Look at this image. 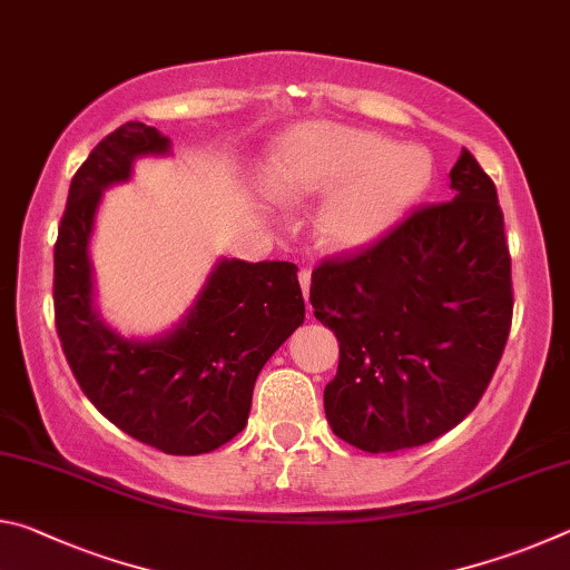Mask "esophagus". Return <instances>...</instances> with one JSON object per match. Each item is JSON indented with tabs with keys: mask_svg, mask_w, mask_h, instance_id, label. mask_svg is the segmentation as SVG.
I'll return each mask as SVG.
<instances>
[{
	"mask_svg": "<svg viewBox=\"0 0 570 570\" xmlns=\"http://www.w3.org/2000/svg\"><path fill=\"white\" fill-rule=\"evenodd\" d=\"M298 284H302V294L306 298L308 286H312V272H308V268H302V272H298Z\"/></svg>",
	"mask_w": 570,
	"mask_h": 570,
	"instance_id": "34e87169",
	"label": "esophagus"
}]
</instances>
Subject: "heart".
Wrapping results in <instances>:
<instances>
[{"instance_id": "1", "label": "heart", "mask_w": 570, "mask_h": 570, "mask_svg": "<svg viewBox=\"0 0 570 570\" xmlns=\"http://www.w3.org/2000/svg\"><path fill=\"white\" fill-rule=\"evenodd\" d=\"M432 156L380 132L336 122L298 125L278 142L264 180L278 200L331 193L320 234L334 248H364L390 234L432 183Z\"/></svg>"}]
</instances>
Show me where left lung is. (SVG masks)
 Segmentation results:
<instances>
[{
    "instance_id": "obj_1",
    "label": "left lung",
    "mask_w": 570,
    "mask_h": 570,
    "mask_svg": "<svg viewBox=\"0 0 570 570\" xmlns=\"http://www.w3.org/2000/svg\"><path fill=\"white\" fill-rule=\"evenodd\" d=\"M450 188L452 200L420 206L312 274L314 316L340 340L326 420L364 452L445 435L475 410L505 350L513 282L495 183L462 148Z\"/></svg>"
}]
</instances>
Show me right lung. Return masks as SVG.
I'll list each match as a JSON object with an SVG mask.
<instances>
[{"mask_svg":"<svg viewBox=\"0 0 570 570\" xmlns=\"http://www.w3.org/2000/svg\"><path fill=\"white\" fill-rule=\"evenodd\" d=\"M170 140L146 122L102 138L75 173L55 244V324L77 384L115 428L166 455H200L246 428L262 366L304 322L296 266L224 258L176 330L122 340L92 304L90 236L102 190Z\"/></svg>","mask_w":570,"mask_h":570,"instance_id":"add662e5","label":"right lung"}]
</instances>
